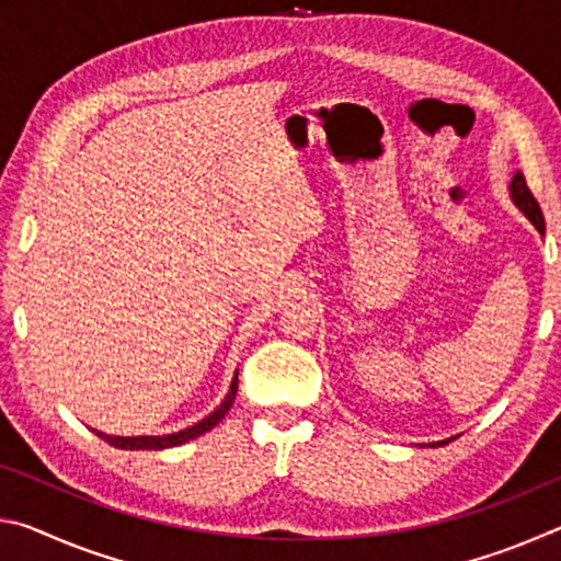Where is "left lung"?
Masks as SVG:
<instances>
[{
  "label": "left lung",
  "instance_id": "8db88e82",
  "mask_svg": "<svg viewBox=\"0 0 561 561\" xmlns=\"http://www.w3.org/2000/svg\"><path fill=\"white\" fill-rule=\"evenodd\" d=\"M510 197H512V203H515L517 210H522V215H525L527 220L537 227V232L545 234V217H542V210H539L535 195L529 193V187H527V183H525V175H522L519 170H517L515 175H512ZM448 440H455V438H448ZM448 440H438V443H431V445H445Z\"/></svg>",
  "mask_w": 561,
  "mask_h": 561
}]
</instances>
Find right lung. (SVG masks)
<instances>
[{
	"label": "right lung",
	"mask_w": 561,
	"mask_h": 561,
	"mask_svg": "<svg viewBox=\"0 0 561 561\" xmlns=\"http://www.w3.org/2000/svg\"><path fill=\"white\" fill-rule=\"evenodd\" d=\"M234 396H237V374L232 378L230 391H227L225 401L217 405L210 415H205L203 421L190 425V428H183L178 433H168V435H130V438H123V435H108V433H101V431H93V433H96L99 438L106 440L108 445H113V448H121V450H165V448H175V445L195 440V438H201L203 433L213 431L215 425L222 421L225 413L232 408Z\"/></svg>",
	"instance_id": "1"
}]
</instances>
